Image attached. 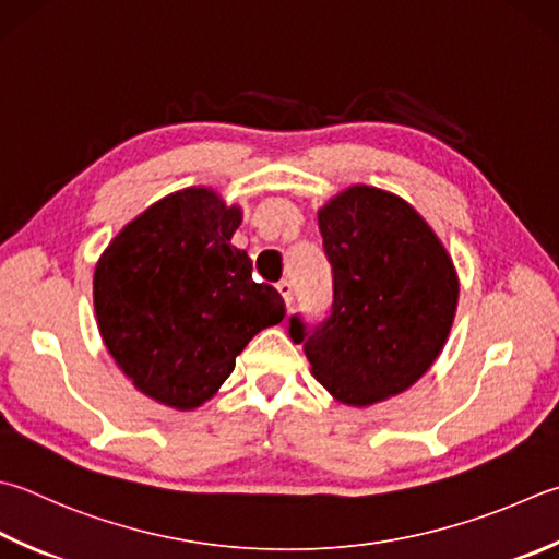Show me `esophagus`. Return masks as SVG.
I'll return each mask as SVG.
<instances>
[{
    "label": "esophagus",
    "instance_id": "1",
    "mask_svg": "<svg viewBox=\"0 0 559 559\" xmlns=\"http://www.w3.org/2000/svg\"><path fill=\"white\" fill-rule=\"evenodd\" d=\"M277 289H280V294H282L284 304H287V307L292 309V304H294V287H292V282H289V280H280V282H277Z\"/></svg>",
    "mask_w": 559,
    "mask_h": 559
}]
</instances>
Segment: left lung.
Here are the masks:
<instances>
[{"label": "left lung", "instance_id": "1", "mask_svg": "<svg viewBox=\"0 0 559 559\" xmlns=\"http://www.w3.org/2000/svg\"><path fill=\"white\" fill-rule=\"evenodd\" d=\"M333 299L321 323L289 319L311 372L343 404L404 392L443 350L457 277L433 230L399 199L350 187L319 212Z\"/></svg>", "mask_w": 559, "mask_h": 559}]
</instances>
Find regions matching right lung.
I'll list each match as a JSON object with an SVG mask.
<instances>
[{"mask_svg":"<svg viewBox=\"0 0 559 559\" xmlns=\"http://www.w3.org/2000/svg\"><path fill=\"white\" fill-rule=\"evenodd\" d=\"M240 209L182 189L131 221L94 272L99 333L143 394L197 408L234 372L255 333L284 319L282 294L230 246Z\"/></svg>","mask_w":559,"mask_h":559,"instance_id":"add662e5","label":"right lung"}]
</instances>
